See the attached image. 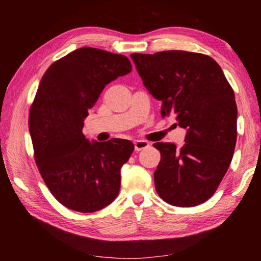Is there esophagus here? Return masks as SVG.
<instances>
[{"instance_id": "34e87169", "label": "esophagus", "mask_w": 261, "mask_h": 261, "mask_svg": "<svg viewBox=\"0 0 261 261\" xmlns=\"http://www.w3.org/2000/svg\"><path fill=\"white\" fill-rule=\"evenodd\" d=\"M149 147V143L146 140H136L135 141V149L137 152L143 151V149Z\"/></svg>"}]
</instances>
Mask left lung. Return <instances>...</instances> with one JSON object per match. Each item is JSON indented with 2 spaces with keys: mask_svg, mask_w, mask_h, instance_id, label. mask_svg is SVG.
Wrapping results in <instances>:
<instances>
[{
  "mask_svg": "<svg viewBox=\"0 0 261 261\" xmlns=\"http://www.w3.org/2000/svg\"><path fill=\"white\" fill-rule=\"evenodd\" d=\"M145 87L161 101L162 117L175 115L187 129L179 149L153 145L161 153L154 171L159 196L192 207L213 196L230 165L237 139L235 94L212 57L184 50L131 54Z\"/></svg>",
  "mask_w": 261,
  "mask_h": 261,
  "instance_id": "obj_1",
  "label": "left lung"
}]
</instances>
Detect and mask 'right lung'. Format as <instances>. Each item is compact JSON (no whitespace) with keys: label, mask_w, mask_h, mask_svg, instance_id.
Instances as JSON below:
<instances>
[{"label":"right lung","mask_w":261,"mask_h":261,"mask_svg":"<svg viewBox=\"0 0 261 261\" xmlns=\"http://www.w3.org/2000/svg\"><path fill=\"white\" fill-rule=\"evenodd\" d=\"M131 70L124 55L83 47L54 62L39 84L29 116L35 162L53 196L70 210L100 211L120 192L134 144L90 141L82 130L106 85Z\"/></svg>","instance_id":"obj_1"}]
</instances>
